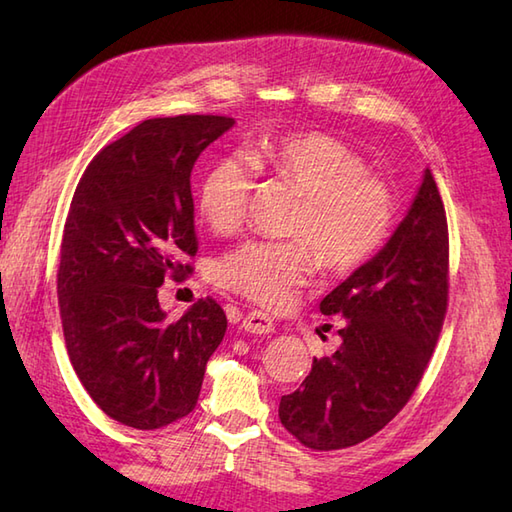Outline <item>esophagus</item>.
Masks as SVG:
<instances>
[{
    "label": "esophagus",
    "instance_id": "obj_1",
    "mask_svg": "<svg viewBox=\"0 0 512 512\" xmlns=\"http://www.w3.org/2000/svg\"><path fill=\"white\" fill-rule=\"evenodd\" d=\"M242 328L248 334H270V332L275 330V323H273V319L268 317V314L259 312V310H253V312H248L246 317H244Z\"/></svg>",
    "mask_w": 512,
    "mask_h": 512
}]
</instances>
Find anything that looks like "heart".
Returning a JSON list of instances; mask_svg holds the SVG:
<instances>
[{
  "label": "heart",
  "instance_id": "heart-1",
  "mask_svg": "<svg viewBox=\"0 0 512 512\" xmlns=\"http://www.w3.org/2000/svg\"><path fill=\"white\" fill-rule=\"evenodd\" d=\"M259 169L301 195L292 242L250 239L217 262V284L266 308H284L308 286L317 264L345 277L363 268L394 226V195L369 176L367 160L323 132H290L250 149ZM255 167L242 154L217 158L204 173L198 209L215 233H235L246 220Z\"/></svg>",
  "mask_w": 512,
  "mask_h": 512
}]
</instances>
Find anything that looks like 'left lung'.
I'll return each mask as SVG.
<instances>
[{"instance_id":"8db88e82","label":"left lung","mask_w":512,"mask_h":512,"mask_svg":"<svg viewBox=\"0 0 512 512\" xmlns=\"http://www.w3.org/2000/svg\"><path fill=\"white\" fill-rule=\"evenodd\" d=\"M447 303V213L424 169L416 200L383 250L321 301L325 317H343L341 347L314 358L301 387L281 396V424L314 451L372 438L416 391Z\"/></svg>"}]
</instances>
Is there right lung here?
Returning <instances> with one entry per match:
<instances>
[{"label": "right lung", "mask_w": 512, "mask_h": 512, "mask_svg": "<svg viewBox=\"0 0 512 512\" xmlns=\"http://www.w3.org/2000/svg\"><path fill=\"white\" fill-rule=\"evenodd\" d=\"M233 118H149L92 158L76 184L61 239L57 295L70 363L107 416L160 429L195 409L226 314L206 297L169 321L167 277L198 253L191 171Z\"/></svg>", "instance_id": "right-lung-1"}]
</instances>
